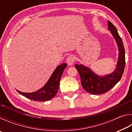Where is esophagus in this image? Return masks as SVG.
<instances>
[{
  "instance_id": "1",
  "label": "esophagus",
  "mask_w": 132,
  "mask_h": 132,
  "mask_svg": "<svg viewBox=\"0 0 132 132\" xmlns=\"http://www.w3.org/2000/svg\"><path fill=\"white\" fill-rule=\"evenodd\" d=\"M66 62L69 65H73V63H75V57L73 56H69L67 58Z\"/></svg>"
}]
</instances>
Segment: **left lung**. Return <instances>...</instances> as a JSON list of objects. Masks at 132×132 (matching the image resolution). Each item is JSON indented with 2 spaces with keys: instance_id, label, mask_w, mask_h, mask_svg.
<instances>
[{
  "instance_id": "obj_1",
  "label": "left lung",
  "mask_w": 132,
  "mask_h": 132,
  "mask_svg": "<svg viewBox=\"0 0 132 132\" xmlns=\"http://www.w3.org/2000/svg\"><path fill=\"white\" fill-rule=\"evenodd\" d=\"M108 25L109 30L117 42L119 50V57L115 70L111 74L101 76L81 64H75L80 75L82 88L92 94H101L109 91L119 81L124 71L125 52L122 38L118 34L117 29L111 22L108 21Z\"/></svg>"
}]
</instances>
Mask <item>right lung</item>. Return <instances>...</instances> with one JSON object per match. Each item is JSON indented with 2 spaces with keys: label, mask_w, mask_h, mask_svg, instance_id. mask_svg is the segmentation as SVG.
<instances>
[{
  "label": "right lung",
  "mask_w": 132,
  "mask_h": 132,
  "mask_svg": "<svg viewBox=\"0 0 132 132\" xmlns=\"http://www.w3.org/2000/svg\"><path fill=\"white\" fill-rule=\"evenodd\" d=\"M67 64L63 63L57 66L48 80L47 82L41 89L33 93H23L17 91L20 94L33 101H46L56 95L59 87L61 78Z\"/></svg>",
  "instance_id": "1"
}]
</instances>
